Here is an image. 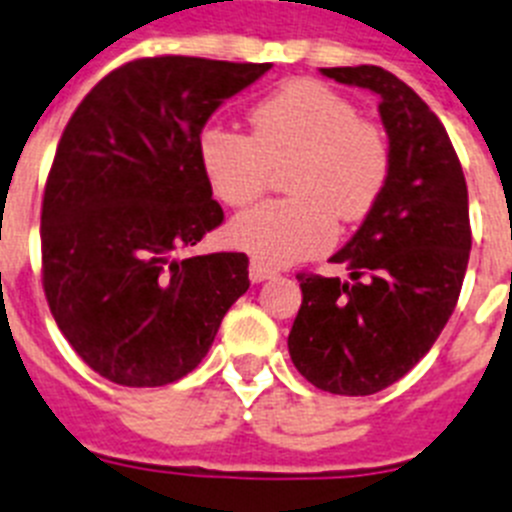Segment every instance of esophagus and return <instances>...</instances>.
I'll return each mask as SVG.
<instances>
[{
	"label": "esophagus",
	"instance_id": "obj_1",
	"mask_svg": "<svg viewBox=\"0 0 512 512\" xmlns=\"http://www.w3.org/2000/svg\"><path fill=\"white\" fill-rule=\"evenodd\" d=\"M248 277H251L253 284H261V282H266V279L277 277V269H271V266H266L264 261L253 259L251 266H248Z\"/></svg>",
	"mask_w": 512,
	"mask_h": 512
}]
</instances>
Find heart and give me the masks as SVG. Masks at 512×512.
<instances>
[{
    "label": "heart",
    "mask_w": 512,
    "mask_h": 512,
    "mask_svg": "<svg viewBox=\"0 0 512 512\" xmlns=\"http://www.w3.org/2000/svg\"><path fill=\"white\" fill-rule=\"evenodd\" d=\"M251 135L210 122L197 138L205 179L220 202L246 207L287 169L295 197L253 207L230 223L238 248L264 264H295L336 241L338 217L359 223L390 182L392 151L377 122L328 84L292 79L248 110Z\"/></svg>",
    "instance_id": "heart-1"
}]
</instances>
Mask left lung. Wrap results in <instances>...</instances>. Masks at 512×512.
Listing matches in <instances>:
<instances>
[{
    "instance_id": "1",
    "label": "left lung",
    "mask_w": 512,
    "mask_h": 512,
    "mask_svg": "<svg viewBox=\"0 0 512 512\" xmlns=\"http://www.w3.org/2000/svg\"><path fill=\"white\" fill-rule=\"evenodd\" d=\"M379 94L390 182L354 238L330 256L351 282L297 274L302 305L287 346L297 372L333 395H374L423 359L449 323L472 228L459 156L431 107L379 66L323 69Z\"/></svg>"
}]
</instances>
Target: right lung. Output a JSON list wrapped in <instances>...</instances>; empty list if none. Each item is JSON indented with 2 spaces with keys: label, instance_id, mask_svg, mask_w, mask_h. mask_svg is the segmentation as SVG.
I'll return each mask as SVG.
<instances>
[{
  "label": "right lung",
  "instance_id": "right-lung-1",
  "mask_svg": "<svg viewBox=\"0 0 512 512\" xmlns=\"http://www.w3.org/2000/svg\"><path fill=\"white\" fill-rule=\"evenodd\" d=\"M269 69L138 58L104 76L63 130L40 212L43 289L66 341L104 379L187 377L251 284L246 253H179L223 223L197 138Z\"/></svg>",
  "mask_w": 512,
  "mask_h": 512
}]
</instances>
